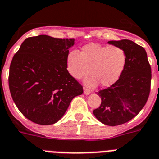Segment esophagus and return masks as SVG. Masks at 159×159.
<instances>
[{"label":"esophagus","mask_w":159,"mask_h":159,"mask_svg":"<svg viewBox=\"0 0 159 159\" xmlns=\"http://www.w3.org/2000/svg\"><path fill=\"white\" fill-rule=\"evenodd\" d=\"M83 91H84V94L85 95H89V94H91V90H89V89L86 88V87H84L83 88Z\"/></svg>","instance_id":"esophagus-1"}]
</instances>
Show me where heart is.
I'll return each instance as SVG.
<instances>
[{
    "label": "heart",
    "instance_id": "heart-1",
    "mask_svg": "<svg viewBox=\"0 0 159 159\" xmlns=\"http://www.w3.org/2000/svg\"><path fill=\"white\" fill-rule=\"evenodd\" d=\"M126 59V53L119 46L91 43L84 46L80 54L71 51L67 56L66 68L75 79H81L91 72L93 75L85 80L87 86L100 82L101 86H109L120 77Z\"/></svg>",
    "mask_w": 159,
    "mask_h": 159
}]
</instances>
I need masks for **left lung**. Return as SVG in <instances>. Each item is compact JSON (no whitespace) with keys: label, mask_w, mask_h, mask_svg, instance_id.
Listing matches in <instances>:
<instances>
[{"label":"left lung","mask_w":159,"mask_h":159,"mask_svg":"<svg viewBox=\"0 0 159 159\" xmlns=\"http://www.w3.org/2000/svg\"><path fill=\"white\" fill-rule=\"evenodd\" d=\"M109 43L124 50L126 64L117 82L98 91L101 104L93 113L102 123L113 126L129 122L144 108L150 92L152 74L144 47L127 39Z\"/></svg>","instance_id":"left-lung-1"}]
</instances>
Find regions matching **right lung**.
<instances>
[{
    "label": "right lung",
    "mask_w": 159,
    "mask_h": 159,
    "mask_svg": "<svg viewBox=\"0 0 159 159\" xmlns=\"http://www.w3.org/2000/svg\"><path fill=\"white\" fill-rule=\"evenodd\" d=\"M73 38L47 35L26 38L12 59L9 87L19 110L40 125L57 122L71 101L83 93L82 86L66 68Z\"/></svg>",
    "instance_id": "1"
}]
</instances>
